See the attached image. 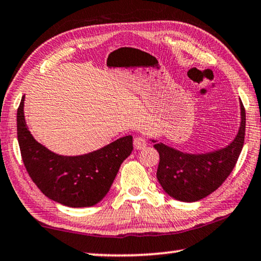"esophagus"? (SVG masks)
Masks as SVG:
<instances>
[{"label":"esophagus","mask_w":261,"mask_h":261,"mask_svg":"<svg viewBox=\"0 0 261 261\" xmlns=\"http://www.w3.org/2000/svg\"><path fill=\"white\" fill-rule=\"evenodd\" d=\"M146 145H147V141L145 137H143V136H137V137H135V139H134L135 149L143 150V149H145Z\"/></svg>","instance_id":"esophagus-1"}]
</instances>
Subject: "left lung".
Listing matches in <instances>:
<instances>
[{
    "mask_svg": "<svg viewBox=\"0 0 261 261\" xmlns=\"http://www.w3.org/2000/svg\"><path fill=\"white\" fill-rule=\"evenodd\" d=\"M242 122L230 145L213 152L191 154L172 149L163 143L153 147L159 153L157 179L164 191L180 201H197L207 197L230 176L242 152L246 114L240 100Z\"/></svg>",
    "mask_w": 261,
    "mask_h": 261,
    "instance_id": "8db88e82",
    "label": "left lung"
}]
</instances>
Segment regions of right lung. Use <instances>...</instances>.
Segmentation results:
<instances>
[{
    "mask_svg": "<svg viewBox=\"0 0 261 261\" xmlns=\"http://www.w3.org/2000/svg\"><path fill=\"white\" fill-rule=\"evenodd\" d=\"M24 96L17 109V139L22 161L41 192L69 207H89L106 197L120 164L134 150L125 136L93 152L73 155L54 153L35 141L25 124Z\"/></svg>",
    "mask_w": 261,
    "mask_h": 261,
    "instance_id": "add662e5",
    "label": "right lung"
}]
</instances>
